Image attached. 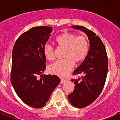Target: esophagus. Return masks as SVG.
<instances>
[{"label": "esophagus", "instance_id": "1", "mask_svg": "<svg viewBox=\"0 0 120 120\" xmlns=\"http://www.w3.org/2000/svg\"><path fill=\"white\" fill-rule=\"evenodd\" d=\"M67 79H61V83H65V82L67 81Z\"/></svg>", "mask_w": 120, "mask_h": 120}]
</instances>
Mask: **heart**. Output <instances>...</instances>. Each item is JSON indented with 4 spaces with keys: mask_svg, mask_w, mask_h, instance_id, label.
<instances>
[{
    "mask_svg": "<svg viewBox=\"0 0 120 120\" xmlns=\"http://www.w3.org/2000/svg\"><path fill=\"white\" fill-rule=\"evenodd\" d=\"M59 49H64L62 56L64 59L51 64L49 70L60 77H65L70 72L76 63H81L87 56L89 43L85 36H78L73 33L65 32L55 39ZM43 54L49 61L55 58V50L52 45L46 43L43 46Z\"/></svg>",
    "mask_w": 120,
    "mask_h": 120,
    "instance_id": "obj_1",
    "label": "heart"
}]
</instances>
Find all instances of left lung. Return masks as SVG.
I'll return each instance as SVG.
<instances>
[{
	"instance_id": "obj_1",
	"label": "left lung",
	"mask_w": 120,
	"mask_h": 120,
	"mask_svg": "<svg viewBox=\"0 0 120 120\" xmlns=\"http://www.w3.org/2000/svg\"><path fill=\"white\" fill-rule=\"evenodd\" d=\"M71 27L85 33L90 43L87 56L73 73L83 76L75 80V90L68 96L73 106L82 108L91 104L101 93L106 79L108 60L105 47L95 33L83 26Z\"/></svg>"
}]
</instances>
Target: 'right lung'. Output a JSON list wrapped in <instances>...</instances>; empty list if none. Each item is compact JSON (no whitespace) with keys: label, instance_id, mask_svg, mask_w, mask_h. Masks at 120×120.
<instances>
[{"label":"right lung","instance_id":"add662e5","mask_svg":"<svg viewBox=\"0 0 120 120\" xmlns=\"http://www.w3.org/2000/svg\"><path fill=\"white\" fill-rule=\"evenodd\" d=\"M52 27L38 26L30 29L17 40L12 53L11 82L19 98L34 108L44 106L51 94L60 83L56 75L42 76L46 58L43 46L48 41Z\"/></svg>","mask_w":120,"mask_h":120}]
</instances>
